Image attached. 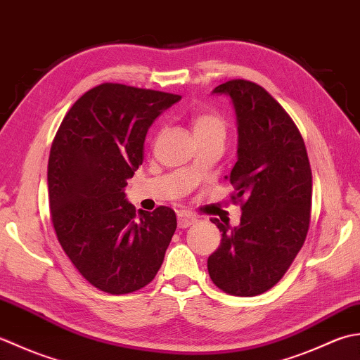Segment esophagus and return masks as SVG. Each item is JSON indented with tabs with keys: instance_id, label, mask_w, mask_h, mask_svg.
Instances as JSON below:
<instances>
[{
	"instance_id": "esophagus-1",
	"label": "esophagus",
	"mask_w": 360,
	"mask_h": 360,
	"mask_svg": "<svg viewBox=\"0 0 360 360\" xmlns=\"http://www.w3.org/2000/svg\"><path fill=\"white\" fill-rule=\"evenodd\" d=\"M197 221V217L191 214V212L186 211H180L177 214V224L179 229H188V226L193 225Z\"/></svg>"
}]
</instances>
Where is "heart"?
I'll use <instances>...</instances> for the list:
<instances>
[{"label": "heart", "mask_w": 360, "mask_h": 360, "mask_svg": "<svg viewBox=\"0 0 360 360\" xmlns=\"http://www.w3.org/2000/svg\"><path fill=\"white\" fill-rule=\"evenodd\" d=\"M193 131L195 138H225L226 122L214 110H203L193 120Z\"/></svg>", "instance_id": "b5f03b06"}]
</instances>
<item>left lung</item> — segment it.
<instances>
[{
  "label": "left lung",
  "instance_id": "1",
  "mask_svg": "<svg viewBox=\"0 0 360 360\" xmlns=\"http://www.w3.org/2000/svg\"><path fill=\"white\" fill-rule=\"evenodd\" d=\"M212 94H225L236 115L238 161L229 177L242 200L238 226L211 219L222 231L208 258L219 289L253 297L288 272L303 247L311 219L312 172L302 135L284 108L248 80H229Z\"/></svg>",
  "mask_w": 360,
  "mask_h": 360
}]
</instances>
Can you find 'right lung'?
<instances>
[{"label": "right lung", "mask_w": 360, "mask_h": 360, "mask_svg": "<svg viewBox=\"0 0 360 360\" xmlns=\"http://www.w3.org/2000/svg\"><path fill=\"white\" fill-rule=\"evenodd\" d=\"M181 96L102 84L80 96L57 130L48 161L53 225L85 280L113 295L149 284L177 229L174 210H136L127 179L143 165L144 139Z\"/></svg>", "instance_id": "1"}]
</instances>
